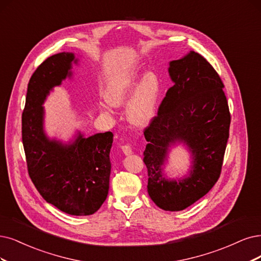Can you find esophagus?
<instances>
[{"instance_id": "obj_1", "label": "esophagus", "mask_w": 261, "mask_h": 261, "mask_svg": "<svg viewBox=\"0 0 261 261\" xmlns=\"http://www.w3.org/2000/svg\"><path fill=\"white\" fill-rule=\"evenodd\" d=\"M121 149H122L124 155H127V156L131 155V153L133 152V149H132L130 144H125V145H122V146H121Z\"/></svg>"}]
</instances>
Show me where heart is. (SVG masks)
<instances>
[{
	"instance_id": "1",
	"label": "heart",
	"mask_w": 261,
	"mask_h": 261,
	"mask_svg": "<svg viewBox=\"0 0 261 261\" xmlns=\"http://www.w3.org/2000/svg\"><path fill=\"white\" fill-rule=\"evenodd\" d=\"M140 74L132 72L115 81L109 90V99L115 105L123 104L132 94L140 79ZM160 92V82L157 75L148 73L134 93L128 106V119L136 125H144L152 118Z\"/></svg>"
}]
</instances>
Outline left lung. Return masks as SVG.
Returning <instances> with one entry per match:
<instances>
[{
	"label": "left lung",
	"mask_w": 261,
	"mask_h": 261,
	"mask_svg": "<svg viewBox=\"0 0 261 261\" xmlns=\"http://www.w3.org/2000/svg\"><path fill=\"white\" fill-rule=\"evenodd\" d=\"M169 73L174 85L144 129L148 144L143 161L150 199L165 211H181L206 195L218 180L231 116L224 83L203 56L190 51L171 61ZM176 141L188 145L194 158L191 176L179 183L169 182L161 174L168 147Z\"/></svg>",
	"instance_id": "8db88e82"
}]
</instances>
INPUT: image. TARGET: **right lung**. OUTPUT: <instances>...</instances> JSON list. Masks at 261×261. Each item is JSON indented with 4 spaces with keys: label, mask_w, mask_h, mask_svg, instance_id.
Listing matches in <instances>:
<instances>
[{
    "label": "right lung",
    "mask_w": 261,
    "mask_h": 261,
    "mask_svg": "<svg viewBox=\"0 0 261 261\" xmlns=\"http://www.w3.org/2000/svg\"><path fill=\"white\" fill-rule=\"evenodd\" d=\"M74 55L47 58L28 84L22 112V143L28 173L40 195L66 214L84 216L98 211L109 194L113 133L80 134L72 145L49 141L43 131V102L71 69Z\"/></svg>",
    "instance_id": "obj_1"
}]
</instances>
